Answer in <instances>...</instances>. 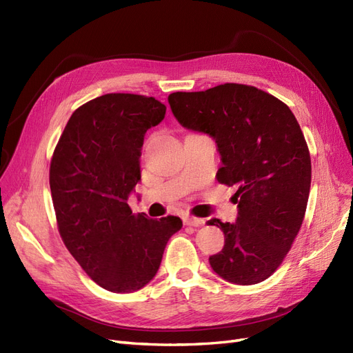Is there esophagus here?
Returning <instances> with one entry per match:
<instances>
[{"mask_svg":"<svg viewBox=\"0 0 353 353\" xmlns=\"http://www.w3.org/2000/svg\"><path fill=\"white\" fill-rule=\"evenodd\" d=\"M203 223H205V221H203L201 218H196V216H185L184 218V225H188V227H201Z\"/></svg>","mask_w":353,"mask_h":353,"instance_id":"1","label":"esophagus"}]
</instances>
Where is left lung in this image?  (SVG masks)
<instances>
[{
    "label": "left lung",
    "instance_id": "1",
    "mask_svg": "<svg viewBox=\"0 0 353 353\" xmlns=\"http://www.w3.org/2000/svg\"><path fill=\"white\" fill-rule=\"evenodd\" d=\"M168 100L181 125L213 137L222 160L218 181L237 188V222H208L225 236L210 266L234 284L266 280L292 249L311 188V154L294 114L274 95L243 83L172 92Z\"/></svg>",
    "mask_w": 353,
    "mask_h": 353
}]
</instances>
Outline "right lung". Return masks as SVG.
<instances>
[{"label": "right lung", "instance_id": "add662e5", "mask_svg": "<svg viewBox=\"0 0 353 353\" xmlns=\"http://www.w3.org/2000/svg\"><path fill=\"white\" fill-rule=\"evenodd\" d=\"M154 97L112 92L74 110L50 163L57 228L90 279L113 293L140 290L156 275L178 216L148 219L126 200L138 181L144 134L163 121Z\"/></svg>", "mask_w": 353, "mask_h": 353}]
</instances>
